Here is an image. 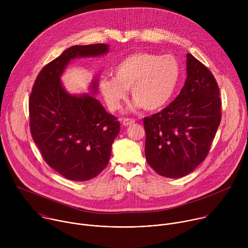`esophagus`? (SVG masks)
Instances as JSON below:
<instances>
[{
	"mask_svg": "<svg viewBox=\"0 0 248 248\" xmlns=\"http://www.w3.org/2000/svg\"><path fill=\"white\" fill-rule=\"evenodd\" d=\"M135 123V121L133 119H128V118H125L123 120V124L127 126V125H130V124H133Z\"/></svg>",
	"mask_w": 248,
	"mask_h": 248,
	"instance_id": "34e87169",
	"label": "esophagus"
}]
</instances>
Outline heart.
<instances>
[{
	"instance_id": "1",
	"label": "heart",
	"mask_w": 248,
	"mask_h": 248,
	"mask_svg": "<svg viewBox=\"0 0 248 248\" xmlns=\"http://www.w3.org/2000/svg\"><path fill=\"white\" fill-rule=\"evenodd\" d=\"M114 78L100 81L101 93L112 111L119 110L130 89L137 106L145 111H157L170 102L179 85L182 67L171 55L136 53L121 61L114 69Z\"/></svg>"
}]
</instances>
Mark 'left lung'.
Wrapping results in <instances>:
<instances>
[{"label": "left lung", "mask_w": 248, "mask_h": 248, "mask_svg": "<svg viewBox=\"0 0 248 248\" xmlns=\"http://www.w3.org/2000/svg\"><path fill=\"white\" fill-rule=\"evenodd\" d=\"M186 59L187 77L178 97L161 112L143 119L147 163L170 179L190 173L205 160L222 117L214 76L191 54Z\"/></svg>", "instance_id": "left-lung-1"}]
</instances>
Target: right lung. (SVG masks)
<instances>
[{"label": "right lung", "mask_w": 248, "mask_h": 248, "mask_svg": "<svg viewBox=\"0 0 248 248\" xmlns=\"http://www.w3.org/2000/svg\"><path fill=\"white\" fill-rule=\"evenodd\" d=\"M108 52L107 44L66 49L41 69L29 97L33 141L45 162L70 181H89L106 168L121 124L93 96L67 93L60 78L72 60ZM97 86L94 80L93 93Z\"/></svg>", "instance_id": "1"}]
</instances>
